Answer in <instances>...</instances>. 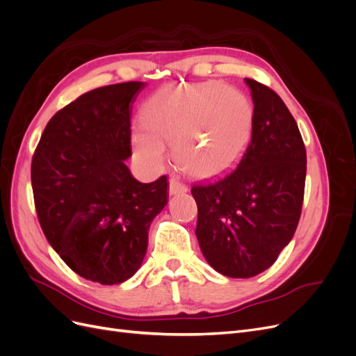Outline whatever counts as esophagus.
<instances>
[{"mask_svg": "<svg viewBox=\"0 0 356 356\" xmlns=\"http://www.w3.org/2000/svg\"><path fill=\"white\" fill-rule=\"evenodd\" d=\"M188 188L186 184H182V182L178 178H170L169 179V195L170 196H175V195H184L187 193Z\"/></svg>", "mask_w": 356, "mask_h": 356, "instance_id": "34e87169", "label": "esophagus"}]
</instances>
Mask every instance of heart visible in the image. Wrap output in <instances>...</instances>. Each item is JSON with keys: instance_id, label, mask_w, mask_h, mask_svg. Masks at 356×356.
<instances>
[{"instance_id": "1", "label": "heart", "mask_w": 356, "mask_h": 356, "mask_svg": "<svg viewBox=\"0 0 356 356\" xmlns=\"http://www.w3.org/2000/svg\"><path fill=\"white\" fill-rule=\"evenodd\" d=\"M254 110L241 90L217 83L163 89L143 108V124L132 132V147L143 163L159 168L166 145L174 144L181 169L196 178L227 170L245 149Z\"/></svg>"}]
</instances>
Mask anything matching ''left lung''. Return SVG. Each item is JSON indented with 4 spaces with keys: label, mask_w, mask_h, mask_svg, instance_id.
Returning <instances> with one entry per match:
<instances>
[{
    "label": "left lung",
    "mask_w": 356,
    "mask_h": 356,
    "mask_svg": "<svg viewBox=\"0 0 356 356\" xmlns=\"http://www.w3.org/2000/svg\"><path fill=\"white\" fill-rule=\"evenodd\" d=\"M251 89V141L221 179L195 186L196 238L212 268L252 277L270 267L293 239L303 207L306 148L279 95L245 79Z\"/></svg>",
    "instance_id": "1"
}]
</instances>
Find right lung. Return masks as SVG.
<instances>
[{
    "mask_svg": "<svg viewBox=\"0 0 356 356\" xmlns=\"http://www.w3.org/2000/svg\"><path fill=\"white\" fill-rule=\"evenodd\" d=\"M143 81L90 90L50 118L32 157L38 221L67 266L102 285L132 277L148 230L168 203V178L144 184L124 160L131 114Z\"/></svg>",
    "mask_w": 356,
    "mask_h": 356,
    "instance_id": "obj_1",
    "label": "right lung"
}]
</instances>
